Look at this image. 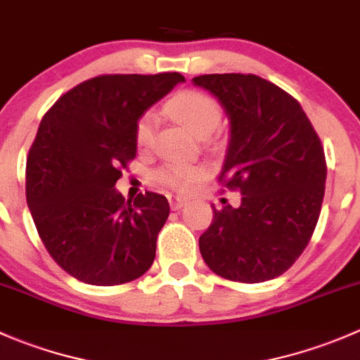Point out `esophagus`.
Masks as SVG:
<instances>
[{"label":"esophagus","mask_w":360,"mask_h":360,"mask_svg":"<svg viewBox=\"0 0 360 360\" xmlns=\"http://www.w3.org/2000/svg\"><path fill=\"white\" fill-rule=\"evenodd\" d=\"M169 203H170V207H172L174 210H179L181 207L186 203V200H184V198H181V197H174V195H169Z\"/></svg>","instance_id":"esophagus-1"}]
</instances>
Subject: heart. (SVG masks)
<instances>
[{"label": "heart", "instance_id": "b5f03b06", "mask_svg": "<svg viewBox=\"0 0 360 360\" xmlns=\"http://www.w3.org/2000/svg\"><path fill=\"white\" fill-rule=\"evenodd\" d=\"M165 110L176 120H179L191 134L198 137H207L216 130L223 120V110L214 97L197 90H184L170 97ZM155 132H157V116L151 111L144 112L136 123V146L141 151L153 146ZM202 170L184 163H165L155 170V183L169 190L188 193L197 186Z\"/></svg>", "mask_w": 360, "mask_h": 360}]
</instances>
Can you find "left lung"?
Returning a JSON list of instances; mask_svg holds the SVG:
<instances>
[{
	"label": "left lung",
	"mask_w": 360,
	"mask_h": 360,
	"mask_svg": "<svg viewBox=\"0 0 360 360\" xmlns=\"http://www.w3.org/2000/svg\"><path fill=\"white\" fill-rule=\"evenodd\" d=\"M193 83L219 99L231 125L219 184L240 207L214 209L198 245L207 266L244 284L271 281L310 242L326 190L324 148L296 99L256 75H202Z\"/></svg>",
	"instance_id": "8db88e82"
}]
</instances>
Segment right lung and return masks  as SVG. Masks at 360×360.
<instances>
[{
	"instance_id": "obj_1",
	"label": "right lung",
	"mask_w": 360,
	"mask_h": 360,
	"mask_svg": "<svg viewBox=\"0 0 360 360\" xmlns=\"http://www.w3.org/2000/svg\"><path fill=\"white\" fill-rule=\"evenodd\" d=\"M181 82L179 72L96 76L41 118L25 198L43 245L71 277L118 285L153 264L169 202L153 191L125 200L115 184L136 158L137 120Z\"/></svg>"
}]
</instances>
